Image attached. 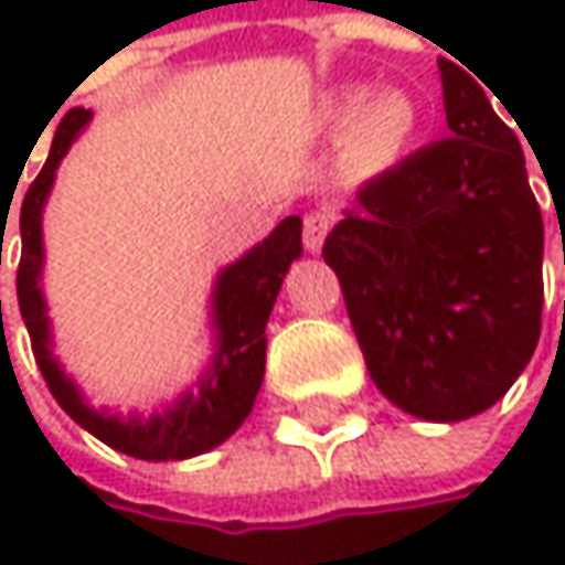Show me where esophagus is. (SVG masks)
<instances>
[{"mask_svg":"<svg viewBox=\"0 0 565 565\" xmlns=\"http://www.w3.org/2000/svg\"><path fill=\"white\" fill-rule=\"evenodd\" d=\"M327 232H330V215H323V212L307 215V218H303V248H307L310 255H317V252L323 248Z\"/></svg>","mask_w":565,"mask_h":565,"instance_id":"esophagus-1","label":"esophagus"}]
</instances>
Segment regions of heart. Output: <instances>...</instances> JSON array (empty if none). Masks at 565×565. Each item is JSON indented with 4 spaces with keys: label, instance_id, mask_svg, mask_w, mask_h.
<instances>
[{
    "label": "heart",
    "instance_id": "b5f03b06",
    "mask_svg": "<svg viewBox=\"0 0 565 565\" xmlns=\"http://www.w3.org/2000/svg\"><path fill=\"white\" fill-rule=\"evenodd\" d=\"M323 124L333 134H347L343 160L360 175H380L415 147L425 114L422 104L390 87L373 94L370 87H347L323 104Z\"/></svg>",
    "mask_w": 565,
    "mask_h": 565
}]
</instances>
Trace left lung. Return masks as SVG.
<instances>
[{
  "mask_svg": "<svg viewBox=\"0 0 565 565\" xmlns=\"http://www.w3.org/2000/svg\"><path fill=\"white\" fill-rule=\"evenodd\" d=\"M451 137L360 189L333 225L337 271L376 390L425 422L491 408L530 363L543 310V215L516 134L438 61Z\"/></svg>",
  "mask_w": 565,
  "mask_h": 565,
  "instance_id": "8db88e82",
  "label": "left lung"
}]
</instances>
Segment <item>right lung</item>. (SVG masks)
Returning <instances> with one entry per match:
<instances>
[{
    "label": "right lung",
    "instance_id": "1",
    "mask_svg": "<svg viewBox=\"0 0 565 565\" xmlns=\"http://www.w3.org/2000/svg\"><path fill=\"white\" fill-rule=\"evenodd\" d=\"M87 124H90V110H84V107H71L61 117L55 140H52V153L22 199V215H19L22 262H19V278H15L19 310L29 327L32 353H35V363H39L49 390L57 398V405L81 428H87L94 438H100L114 451H124L140 461H185V458L205 455V451L218 448L225 438H232L258 398L262 380H265V350H268L265 327H268V317L278 300L287 268L303 255L300 218L287 215L265 242H258L252 252H245L238 262H232L218 271L215 287H212V310H209L215 350H212L209 366L195 376L192 390L179 393L172 402H163L153 415H143V412L124 415V412H110V408H94L84 398L81 386L57 363L49 300L42 290L45 202L52 195L55 172L64 153L71 150V143L81 137V130Z\"/></svg>",
    "mask_w": 565,
    "mask_h": 565
}]
</instances>
